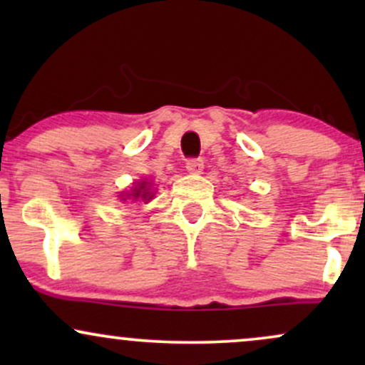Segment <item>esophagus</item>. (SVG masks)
<instances>
[{"mask_svg":"<svg viewBox=\"0 0 365 365\" xmlns=\"http://www.w3.org/2000/svg\"><path fill=\"white\" fill-rule=\"evenodd\" d=\"M202 170H204L202 159H188V161H187V171H188V173L199 175V173H202Z\"/></svg>","mask_w":365,"mask_h":365,"instance_id":"34e87169","label":"esophagus"}]
</instances>
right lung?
<instances>
[{"instance_id":"right-lung-1","label":"right lung","mask_w":365,"mask_h":365,"mask_svg":"<svg viewBox=\"0 0 365 365\" xmlns=\"http://www.w3.org/2000/svg\"><path fill=\"white\" fill-rule=\"evenodd\" d=\"M153 183L145 182V180H140L139 183H135V187L130 192H125L121 194V200H132V202H139V200H144V202H149L154 197L153 188H150Z\"/></svg>"}]
</instances>
